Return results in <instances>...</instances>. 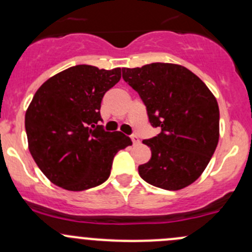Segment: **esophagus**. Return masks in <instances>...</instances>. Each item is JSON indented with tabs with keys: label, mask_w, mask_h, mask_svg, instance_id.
Masks as SVG:
<instances>
[{
	"label": "esophagus",
	"mask_w": 252,
	"mask_h": 252,
	"mask_svg": "<svg viewBox=\"0 0 252 252\" xmlns=\"http://www.w3.org/2000/svg\"><path fill=\"white\" fill-rule=\"evenodd\" d=\"M131 141H133L134 144H139V142H140V139H139L138 135L133 134V135H131Z\"/></svg>",
	"instance_id": "34e87169"
}]
</instances>
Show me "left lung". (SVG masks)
<instances>
[{"instance_id": "left-lung-1", "label": "left lung", "mask_w": 252, "mask_h": 252, "mask_svg": "<svg viewBox=\"0 0 252 252\" xmlns=\"http://www.w3.org/2000/svg\"><path fill=\"white\" fill-rule=\"evenodd\" d=\"M123 79L146 106L159 134L142 144L151 159L139 166L145 182L166 190L194 183L207 167L220 139L217 100L199 77L183 65L151 63L122 68Z\"/></svg>"}]
</instances>
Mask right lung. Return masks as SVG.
<instances>
[{"mask_svg":"<svg viewBox=\"0 0 252 252\" xmlns=\"http://www.w3.org/2000/svg\"><path fill=\"white\" fill-rule=\"evenodd\" d=\"M121 80V68L70 67L45 81L25 113L29 151L53 184L70 191L108 179L119 150L131 145L121 131L100 126L103 95Z\"/></svg>","mask_w":252,"mask_h":252,"instance_id":"obj_1","label":"right lung"}]
</instances>
